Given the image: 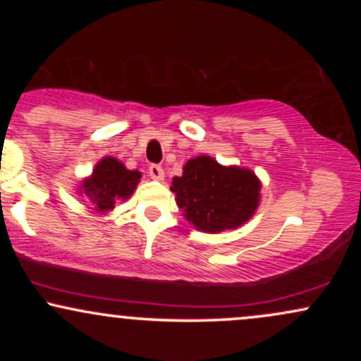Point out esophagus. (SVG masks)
<instances>
[{
    "label": "esophagus",
    "instance_id": "34e87169",
    "mask_svg": "<svg viewBox=\"0 0 361 361\" xmlns=\"http://www.w3.org/2000/svg\"><path fill=\"white\" fill-rule=\"evenodd\" d=\"M149 176L154 178V180H163L164 178V169L159 164H151L149 166Z\"/></svg>",
    "mask_w": 361,
    "mask_h": 361
}]
</instances>
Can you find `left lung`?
<instances>
[{"instance_id":"8db88e82","label":"left lung","mask_w":361,"mask_h":361,"mask_svg":"<svg viewBox=\"0 0 361 361\" xmlns=\"http://www.w3.org/2000/svg\"><path fill=\"white\" fill-rule=\"evenodd\" d=\"M259 180L250 169L221 166L209 156L185 164L173 180L171 192L186 221L204 233L235 229L255 214L259 202Z\"/></svg>"}]
</instances>
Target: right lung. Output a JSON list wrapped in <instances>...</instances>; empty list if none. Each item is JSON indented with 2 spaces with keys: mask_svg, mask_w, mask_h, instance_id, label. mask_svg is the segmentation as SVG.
<instances>
[{
  "mask_svg": "<svg viewBox=\"0 0 361 361\" xmlns=\"http://www.w3.org/2000/svg\"><path fill=\"white\" fill-rule=\"evenodd\" d=\"M139 180V171H130L114 157H105L93 169V176L82 181L81 193L98 212H105L114 209L118 198L130 197Z\"/></svg>",
  "mask_w": 361,
  "mask_h": 361,
  "instance_id": "1",
  "label": "right lung"
}]
</instances>
